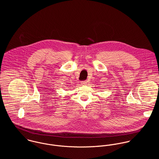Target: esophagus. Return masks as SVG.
<instances>
[{"mask_svg": "<svg viewBox=\"0 0 159 159\" xmlns=\"http://www.w3.org/2000/svg\"><path fill=\"white\" fill-rule=\"evenodd\" d=\"M81 84L82 85H83V86H84V85H86L87 84V81H81Z\"/></svg>", "mask_w": 159, "mask_h": 159, "instance_id": "esophagus-1", "label": "esophagus"}]
</instances>
